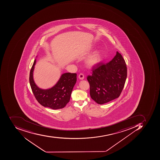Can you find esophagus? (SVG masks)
Here are the masks:
<instances>
[{
	"label": "esophagus",
	"instance_id": "34e87169",
	"mask_svg": "<svg viewBox=\"0 0 160 160\" xmlns=\"http://www.w3.org/2000/svg\"><path fill=\"white\" fill-rule=\"evenodd\" d=\"M79 78L80 80L84 79V74H82V73H80L79 75H78Z\"/></svg>",
	"mask_w": 160,
	"mask_h": 160
}]
</instances>
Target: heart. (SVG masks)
<instances>
[{"label":"heart","instance_id":"heart-1","mask_svg":"<svg viewBox=\"0 0 160 160\" xmlns=\"http://www.w3.org/2000/svg\"><path fill=\"white\" fill-rule=\"evenodd\" d=\"M102 59L101 52L100 51H96L93 54L89 56L85 61L86 65L89 68L94 67L98 65L101 62Z\"/></svg>","mask_w":160,"mask_h":160}]
</instances>
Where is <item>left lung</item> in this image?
I'll return each instance as SVG.
<instances>
[{
    "label": "left lung",
    "instance_id": "8db88e82",
    "mask_svg": "<svg viewBox=\"0 0 160 160\" xmlns=\"http://www.w3.org/2000/svg\"><path fill=\"white\" fill-rule=\"evenodd\" d=\"M92 71L87 80L90 97L96 102L103 104L120 96L127 78V65L120 53L117 51L112 61L106 64L100 62Z\"/></svg>",
    "mask_w": 160,
    "mask_h": 160
}]
</instances>
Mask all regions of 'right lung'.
Here are the masks:
<instances>
[{
    "instance_id": "add662e5",
    "label": "right lung",
    "mask_w": 160,
    "mask_h": 160,
    "mask_svg": "<svg viewBox=\"0 0 160 160\" xmlns=\"http://www.w3.org/2000/svg\"><path fill=\"white\" fill-rule=\"evenodd\" d=\"M36 63L35 60L30 70L29 82L36 99L45 107L53 110L63 108L70 101L72 91L76 82L77 74L70 72L63 73L54 86L43 89L39 88L33 80V72Z\"/></svg>"
}]
</instances>
